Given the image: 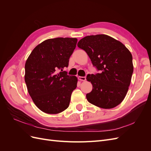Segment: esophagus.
Returning <instances> with one entry per match:
<instances>
[{"instance_id": "1", "label": "esophagus", "mask_w": 151, "mask_h": 151, "mask_svg": "<svg viewBox=\"0 0 151 151\" xmlns=\"http://www.w3.org/2000/svg\"><path fill=\"white\" fill-rule=\"evenodd\" d=\"M78 79L79 81H85L86 80V77H81V76H79L78 77Z\"/></svg>"}]
</instances>
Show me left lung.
I'll list each match as a JSON object with an SVG mask.
<instances>
[{
	"label": "left lung",
	"instance_id": "1",
	"mask_svg": "<svg viewBox=\"0 0 151 151\" xmlns=\"http://www.w3.org/2000/svg\"><path fill=\"white\" fill-rule=\"evenodd\" d=\"M88 55L100 74H88L93 85L86 94L88 101L103 109H111L124 99L134 71L132 55L120 41L106 35L87 36L77 43Z\"/></svg>",
	"mask_w": 151,
	"mask_h": 151
}]
</instances>
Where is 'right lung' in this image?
Masks as SVG:
<instances>
[{"mask_svg":"<svg viewBox=\"0 0 151 151\" xmlns=\"http://www.w3.org/2000/svg\"><path fill=\"white\" fill-rule=\"evenodd\" d=\"M77 42V39L73 38L46 40L33 49L26 60L27 89L36 106L44 113L58 114L69 106L77 78L63 69L68 67Z\"/></svg>","mask_w":151,"mask_h":151,"instance_id":"1","label":"right lung"}]
</instances>
